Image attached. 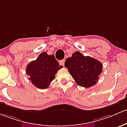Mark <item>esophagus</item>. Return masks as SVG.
<instances>
[{"instance_id":"esophagus-1","label":"esophagus","mask_w":127,"mask_h":127,"mask_svg":"<svg viewBox=\"0 0 127 127\" xmlns=\"http://www.w3.org/2000/svg\"><path fill=\"white\" fill-rule=\"evenodd\" d=\"M64 62H65V60L63 59V60H61L59 61L60 63V65H61V66H64Z\"/></svg>"}]
</instances>
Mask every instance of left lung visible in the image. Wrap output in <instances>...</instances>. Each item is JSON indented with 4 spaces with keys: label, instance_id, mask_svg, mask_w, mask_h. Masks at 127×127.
<instances>
[{
    "label": "left lung",
    "instance_id": "1",
    "mask_svg": "<svg viewBox=\"0 0 127 127\" xmlns=\"http://www.w3.org/2000/svg\"><path fill=\"white\" fill-rule=\"evenodd\" d=\"M64 66L78 85L90 87L98 81L102 71V64L100 61L89 56L85 57L79 52L67 58Z\"/></svg>",
    "mask_w": 127,
    "mask_h": 127
}]
</instances>
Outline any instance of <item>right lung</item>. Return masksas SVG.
Returning <instances> with one entry per match:
<instances>
[{"label":"right lung","instance_id":"right-lung-1","mask_svg":"<svg viewBox=\"0 0 127 127\" xmlns=\"http://www.w3.org/2000/svg\"><path fill=\"white\" fill-rule=\"evenodd\" d=\"M62 67L54 54L48 55L46 52H43L36 60L28 64L26 72L34 86L37 88L45 89L55 78V75L58 70Z\"/></svg>","mask_w":127,"mask_h":127}]
</instances>
